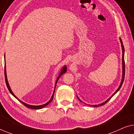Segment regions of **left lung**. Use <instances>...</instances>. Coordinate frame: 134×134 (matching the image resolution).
<instances>
[{
    "instance_id": "left-lung-1",
    "label": "left lung",
    "mask_w": 134,
    "mask_h": 134,
    "mask_svg": "<svg viewBox=\"0 0 134 134\" xmlns=\"http://www.w3.org/2000/svg\"><path fill=\"white\" fill-rule=\"evenodd\" d=\"M120 42H121V46H122V70H123V72H122V81H121L120 83V86H119V88H117V90H116V92H114V93L113 94V95L111 96V97L110 98H108L107 100H106V101H105L104 102H102V104H98V105H89L90 107H99V106H102L103 105L105 104L115 94H116L117 92L119 91V90H120V88H121V87H122V84H123V81H124V79H125V60H124V54H125V48H124V46H123V42H122V40H121V38H120ZM77 98L79 99L80 100V101L82 102L81 100L78 97Z\"/></svg>"
}]
</instances>
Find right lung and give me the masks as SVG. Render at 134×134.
Segmentation results:
<instances>
[{"mask_svg":"<svg viewBox=\"0 0 134 134\" xmlns=\"http://www.w3.org/2000/svg\"><path fill=\"white\" fill-rule=\"evenodd\" d=\"M66 71H67L66 66H63V68L62 69L60 73V74H59V77H57V80H56V81H55V87H54V92H53V95H52V96H51V99H50V100L47 102L46 103V104H43V105H31L27 104H26V103H24V102L21 101V100H20L19 99H18V98H17V96H16L15 95V94H14L13 93V92H12L11 88H10V87H9V83H8V80H7V72H6V66H5V82H6V84H7V87H8V90H9V91L10 93H11L12 94V95H13V96H14V97H15L16 99H18V100H19V101H20V102H21L22 104H23L24 106H26V107H27V108H29L35 109V110H38V109H41V108L45 107L47 106V105H48L51 101H52V100L53 99V97H54V92H55V87H56V84H57V81H58V80L59 79V78H60V77H61V76L63 75V74H65V73L66 72Z\"/></svg>","mask_w":134,"mask_h":134,"instance_id":"right-lung-1","label":"right lung"}]
</instances>
